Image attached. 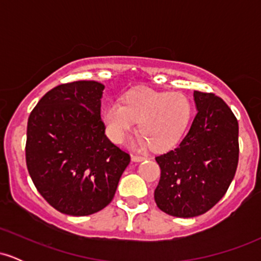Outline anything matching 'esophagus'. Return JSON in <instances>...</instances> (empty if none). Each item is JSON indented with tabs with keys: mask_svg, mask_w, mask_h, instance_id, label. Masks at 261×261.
Returning a JSON list of instances; mask_svg holds the SVG:
<instances>
[{
	"mask_svg": "<svg viewBox=\"0 0 261 261\" xmlns=\"http://www.w3.org/2000/svg\"><path fill=\"white\" fill-rule=\"evenodd\" d=\"M145 160H146V157H143V155H135V154L131 155V161L133 162H142Z\"/></svg>",
	"mask_w": 261,
	"mask_h": 261,
	"instance_id": "obj_1",
	"label": "esophagus"
}]
</instances>
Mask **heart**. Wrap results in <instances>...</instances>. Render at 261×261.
<instances>
[{
  "mask_svg": "<svg viewBox=\"0 0 261 261\" xmlns=\"http://www.w3.org/2000/svg\"><path fill=\"white\" fill-rule=\"evenodd\" d=\"M193 106L184 93L157 92L137 88L120 100H110L101 112L106 133L114 142H121L139 121L133 141L136 147L151 145L153 151H167L178 145L190 122Z\"/></svg>",
  "mask_w": 261,
  "mask_h": 261,
  "instance_id": "heart-1",
  "label": "heart"
}]
</instances>
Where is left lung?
<instances>
[{
    "label": "left lung",
    "instance_id": "left-lung-1",
    "mask_svg": "<svg viewBox=\"0 0 261 261\" xmlns=\"http://www.w3.org/2000/svg\"><path fill=\"white\" fill-rule=\"evenodd\" d=\"M196 115L184 139L155 157L161 179L154 201L175 217L205 214L222 199L238 166V121L220 97L194 92Z\"/></svg>",
    "mask_w": 261,
    "mask_h": 261
}]
</instances>
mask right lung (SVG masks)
<instances>
[{
    "mask_svg": "<svg viewBox=\"0 0 261 261\" xmlns=\"http://www.w3.org/2000/svg\"><path fill=\"white\" fill-rule=\"evenodd\" d=\"M104 85H60L39 100L28 119L25 160L41 196L71 216L109 205L130 155L110 142L100 118Z\"/></svg>",
    "mask_w": 261,
    "mask_h": 261,
    "instance_id": "right-lung-1",
    "label": "right lung"
}]
</instances>
